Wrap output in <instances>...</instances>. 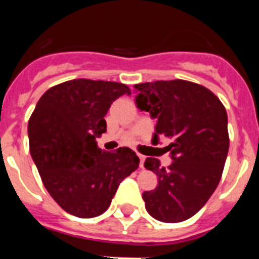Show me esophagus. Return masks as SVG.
<instances>
[{"label":"esophagus","mask_w":259,"mask_h":259,"mask_svg":"<svg viewBox=\"0 0 259 259\" xmlns=\"http://www.w3.org/2000/svg\"><path fill=\"white\" fill-rule=\"evenodd\" d=\"M139 158H140V167L141 168H144V162H145V157L141 154H139Z\"/></svg>","instance_id":"34e87169"}]
</instances>
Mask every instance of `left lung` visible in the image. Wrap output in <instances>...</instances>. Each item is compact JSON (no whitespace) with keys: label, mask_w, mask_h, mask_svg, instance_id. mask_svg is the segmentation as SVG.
I'll return each instance as SVG.
<instances>
[{"label":"left lung","mask_w":259,"mask_h":259,"mask_svg":"<svg viewBox=\"0 0 259 259\" xmlns=\"http://www.w3.org/2000/svg\"><path fill=\"white\" fill-rule=\"evenodd\" d=\"M136 105L157 119L153 144L171 139L164 149L172 163L164 168L157 158L144 166L158 176L157 188L144 192L153 218L178 223L193 217L218 187L228 154V118L219 98L205 87L187 80L135 85Z\"/></svg>","instance_id":"1"}]
</instances>
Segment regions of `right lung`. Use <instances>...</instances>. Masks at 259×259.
Returning <instances> with one entry per match:
<instances>
[{
	"label": "right lung",
	"mask_w": 259,
	"mask_h": 259,
	"mask_svg": "<svg viewBox=\"0 0 259 259\" xmlns=\"http://www.w3.org/2000/svg\"><path fill=\"white\" fill-rule=\"evenodd\" d=\"M127 85L74 79L52 87L28 122L29 152L41 180L62 209L95 218L110 206L119 184L140 159L130 148L101 150L96 139L106 132L105 115Z\"/></svg>",
	"instance_id": "right-lung-1"
}]
</instances>
